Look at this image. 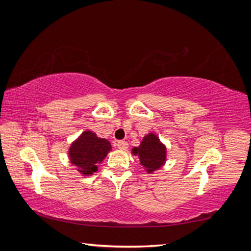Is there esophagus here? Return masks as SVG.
Returning a JSON list of instances; mask_svg holds the SVG:
<instances>
[{"instance_id": "obj_1", "label": "esophagus", "mask_w": 251, "mask_h": 251, "mask_svg": "<svg viewBox=\"0 0 251 251\" xmlns=\"http://www.w3.org/2000/svg\"><path fill=\"white\" fill-rule=\"evenodd\" d=\"M117 147L122 151H125V150H127V147H128V143L125 141H120V142H117Z\"/></svg>"}]
</instances>
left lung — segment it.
Here are the masks:
<instances>
[{
  "instance_id": "obj_1",
  "label": "left lung",
  "mask_w": 251,
  "mask_h": 251,
  "mask_svg": "<svg viewBox=\"0 0 251 251\" xmlns=\"http://www.w3.org/2000/svg\"><path fill=\"white\" fill-rule=\"evenodd\" d=\"M133 154L138 155L142 166L147 173H151L165 164L166 147L160 143L155 134H148L143 138L141 145L133 148Z\"/></svg>"
}]
</instances>
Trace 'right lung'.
<instances>
[{
  "mask_svg": "<svg viewBox=\"0 0 251 251\" xmlns=\"http://www.w3.org/2000/svg\"><path fill=\"white\" fill-rule=\"evenodd\" d=\"M109 151H112V146L108 141L99 138L95 133L86 130L72 144L69 154L71 163L77 167L80 174L92 175Z\"/></svg>",
  "mask_w": 251,
  "mask_h": 251,
  "instance_id": "right-lung-1",
  "label": "right lung"
}]
</instances>
